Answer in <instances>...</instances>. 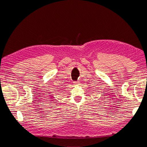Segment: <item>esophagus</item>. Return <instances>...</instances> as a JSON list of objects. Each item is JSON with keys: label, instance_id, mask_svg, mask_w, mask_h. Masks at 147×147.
<instances>
[{"label": "esophagus", "instance_id": "obj_1", "mask_svg": "<svg viewBox=\"0 0 147 147\" xmlns=\"http://www.w3.org/2000/svg\"><path fill=\"white\" fill-rule=\"evenodd\" d=\"M79 83H80L79 82H74V84H76V85H77V84H79Z\"/></svg>", "mask_w": 147, "mask_h": 147}]
</instances>
